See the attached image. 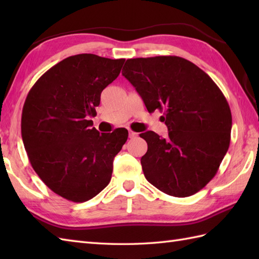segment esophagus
<instances>
[{"label": "esophagus", "instance_id": "esophagus-1", "mask_svg": "<svg viewBox=\"0 0 259 259\" xmlns=\"http://www.w3.org/2000/svg\"><path fill=\"white\" fill-rule=\"evenodd\" d=\"M137 133H135V131L133 130H129V138H135V137H137Z\"/></svg>", "mask_w": 259, "mask_h": 259}]
</instances>
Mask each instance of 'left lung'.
Segmentation results:
<instances>
[{"instance_id": "left-lung-1", "label": "left lung", "mask_w": 259, "mask_h": 259, "mask_svg": "<svg viewBox=\"0 0 259 259\" xmlns=\"http://www.w3.org/2000/svg\"><path fill=\"white\" fill-rule=\"evenodd\" d=\"M122 75L149 112L163 111L168 137L140 134L148 150L141 158L146 179L175 197L202 189L221 166L230 142L232 112L206 72L184 58L162 56L126 60Z\"/></svg>"}]
</instances>
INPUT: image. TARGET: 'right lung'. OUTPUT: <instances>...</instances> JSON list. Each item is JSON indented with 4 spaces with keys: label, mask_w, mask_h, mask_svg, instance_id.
I'll use <instances>...</instances> for the list:
<instances>
[{
    "label": "right lung",
    "mask_w": 259,
    "mask_h": 259,
    "mask_svg": "<svg viewBox=\"0 0 259 259\" xmlns=\"http://www.w3.org/2000/svg\"><path fill=\"white\" fill-rule=\"evenodd\" d=\"M123 63L90 53L69 57L48 70L25 99L21 133L32 168L70 201L90 200L106 188L128 139L126 129L100 134L90 120Z\"/></svg>",
    "instance_id": "1"
}]
</instances>
